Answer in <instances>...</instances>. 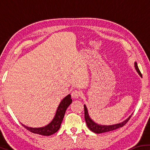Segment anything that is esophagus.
<instances>
[{
	"instance_id": "1",
	"label": "esophagus",
	"mask_w": 150,
	"mask_h": 150,
	"mask_svg": "<svg viewBox=\"0 0 150 150\" xmlns=\"http://www.w3.org/2000/svg\"><path fill=\"white\" fill-rule=\"evenodd\" d=\"M71 96L73 98H78L81 96V92L78 90H74L71 93Z\"/></svg>"
}]
</instances>
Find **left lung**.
<instances>
[{"label":"left lung","mask_w":150,"mask_h":150,"mask_svg":"<svg viewBox=\"0 0 150 150\" xmlns=\"http://www.w3.org/2000/svg\"><path fill=\"white\" fill-rule=\"evenodd\" d=\"M134 67H135V69L137 71V72L138 73V74L140 75V77H142V73L139 71V69L138 67V65H137V63L135 62L134 63ZM84 110H85V120L86 121V123H87V127L90 130L95 132L96 134H100V133H104V132H110V131H112L116 130L119 128H121L123 126L125 125V124L128 122V120H130V117L132 115H130L129 117L123 121L122 122H120L119 124H114V125H100V124H98L95 123L92 119L91 118V117L88 115V110L86 105H84Z\"/></svg>","instance_id":"obj_1"}]
</instances>
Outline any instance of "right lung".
Wrapping results in <instances>:
<instances>
[{"label": "right lung", "mask_w": 150, "mask_h": 150, "mask_svg": "<svg viewBox=\"0 0 150 150\" xmlns=\"http://www.w3.org/2000/svg\"><path fill=\"white\" fill-rule=\"evenodd\" d=\"M72 103V99L71 98V95H68L66 96L61 101L59 106H58L57 109L55 112V115L54 118H53L52 121L47 125L41 128H31L24 125L23 126L26 130H29L32 133L40 134L43 136H51L52 134L57 132L58 130L60 128L61 124L62 122V120L64 117L65 111L67 110L71 104Z\"/></svg>", "instance_id": "add662e5"}]
</instances>
